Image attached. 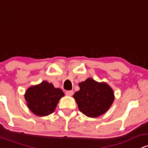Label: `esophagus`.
I'll return each instance as SVG.
<instances>
[{"mask_svg": "<svg viewBox=\"0 0 148 148\" xmlns=\"http://www.w3.org/2000/svg\"><path fill=\"white\" fill-rule=\"evenodd\" d=\"M73 94H74V92L72 90H69L66 92V95H67V96H72Z\"/></svg>", "mask_w": 148, "mask_h": 148, "instance_id": "34e87169", "label": "esophagus"}]
</instances>
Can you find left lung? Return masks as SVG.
<instances>
[{
	"mask_svg": "<svg viewBox=\"0 0 148 148\" xmlns=\"http://www.w3.org/2000/svg\"><path fill=\"white\" fill-rule=\"evenodd\" d=\"M80 90L73 97L81 113L90 118L103 115L114 101L113 89L106 83H99L91 78L79 84Z\"/></svg>",
	"mask_w": 148,
	"mask_h": 148,
	"instance_id": "left-lung-1",
	"label": "left lung"
}]
</instances>
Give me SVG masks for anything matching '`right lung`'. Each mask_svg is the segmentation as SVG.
Returning a JSON list of instances; mask_svg holds the SVG:
<instances>
[{"mask_svg":"<svg viewBox=\"0 0 148 148\" xmlns=\"http://www.w3.org/2000/svg\"><path fill=\"white\" fill-rule=\"evenodd\" d=\"M64 95L60 88L44 81L41 84L28 88L25 99L29 109L38 116H47L55 111L59 100Z\"/></svg>","mask_w":148,"mask_h":148,"instance_id":"add662e5","label":"right lung"}]
</instances>
